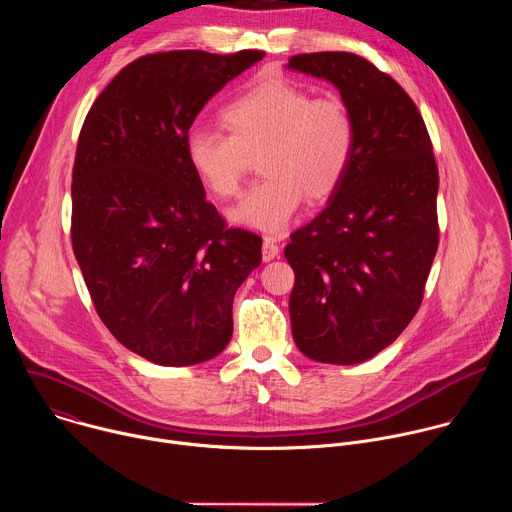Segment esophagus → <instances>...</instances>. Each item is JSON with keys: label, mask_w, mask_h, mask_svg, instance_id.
I'll return each instance as SVG.
<instances>
[{"label": "esophagus", "mask_w": 512, "mask_h": 512, "mask_svg": "<svg viewBox=\"0 0 512 512\" xmlns=\"http://www.w3.org/2000/svg\"><path fill=\"white\" fill-rule=\"evenodd\" d=\"M261 255H263V261L275 259L279 255V245L271 237H265L263 239V247H261Z\"/></svg>", "instance_id": "esophagus-1"}]
</instances>
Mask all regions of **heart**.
Segmentation results:
<instances>
[{"mask_svg": "<svg viewBox=\"0 0 512 512\" xmlns=\"http://www.w3.org/2000/svg\"><path fill=\"white\" fill-rule=\"evenodd\" d=\"M223 127L192 129L186 160L218 198H235L249 156L259 152L263 178L231 212L239 225L279 233L302 204L328 200L344 182L354 150L356 121L336 95L314 97L283 77L263 79L221 111Z\"/></svg>", "mask_w": 512, "mask_h": 512, "instance_id": "1", "label": "heart"}]
</instances>
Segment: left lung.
<instances>
[{
    "instance_id": "1",
    "label": "left lung",
    "mask_w": 512,
    "mask_h": 512,
    "mask_svg": "<svg viewBox=\"0 0 512 512\" xmlns=\"http://www.w3.org/2000/svg\"><path fill=\"white\" fill-rule=\"evenodd\" d=\"M289 68L330 81L356 121L350 170L326 208L289 235L285 259L298 348L356 364L387 348L417 314L440 243L437 164L411 97L352 52H312Z\"/></svg>"
}]
</instances>
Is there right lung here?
Masks as SVG:
<instances>
[{
  "label": "right lung",
  "mask_w": 512,
  "mask_h": 512,
  "mask_svg": "<svg viewBox=\"0 0 512 512\" xmlns=\"http://www.w3.org/2000/svg\"><path fill=\"white\" fill-rule=\"evenodd\" d=\"M263 56L145 54L119 70L81 127L72 251L109 332L164 367L223 352L235 291L261 263V237L229 227L206 200L186 137L208 99Z\"/></svg>",
  "instance_id": "1"
}]
</instances>
